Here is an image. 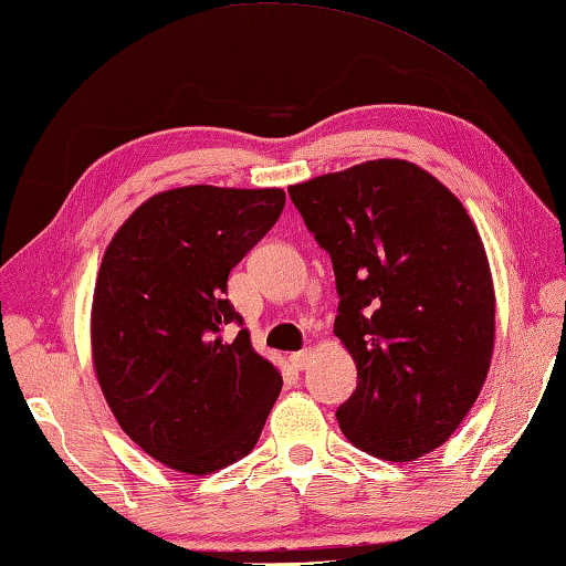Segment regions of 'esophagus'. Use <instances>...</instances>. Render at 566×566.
<instances>
[{"instance_id":"obj_1","label":"esophagus","mask_w":566,"mask_h":566,"mask_svg":"<svg viewBox=\"0 0 566 566\" xmlns=\"http://www.w3.org/2000/svg\"><path fill=\"white\" fill-rule=\"evenodd\" d=\"M310 361H312V352H310V348H302V352H294V354L290 356V364H292L294 368H300V371H302V368L310 366Z\"/></svg>"}]
</instances>
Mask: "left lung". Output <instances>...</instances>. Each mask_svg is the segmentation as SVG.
Masks as SVG:
<instances>
[{
    "label": "left lung",
    "mask_w": 566,
    "mask_h": 566,
    "mask_svg": "<svg viewBox=\"0 0 566 566\" xmlns=\"http://www.w3.org/2000/svg\"><path fill=\"white\" fill-rule=\"evenodd\" d=\"M290 198L332 256L334 334L356 361L338 428L394 462L443 446L478 400L495 344V290L470 214L398 158L292 185Z\"/></svg>",
    "instance_id": "8db88e82"
}]
</instances>
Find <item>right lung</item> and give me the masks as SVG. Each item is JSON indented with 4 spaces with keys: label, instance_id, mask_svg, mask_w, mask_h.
Returning a JSON list of instances; mask_svg holds the SVG:
<instances>
[{
    "label": "right lung",
    "instance_id": "right-lung-1",
    "mask_svg": "<svg viewBox=\"0 0 566 566\" xmlns=\"http://www.w3.org/2000/svg\"><path fill=\"white\" fill-rule=\"evenodd\" d=\"M280 188L188 185L153 195L101 262L91 348L108 408L163 465L208 475L250 453L282 376L254 352L228 276L272 224Z\"/></svg>",
    "mask_w": 566,
    "mask_h": 566
}]
</instances>
